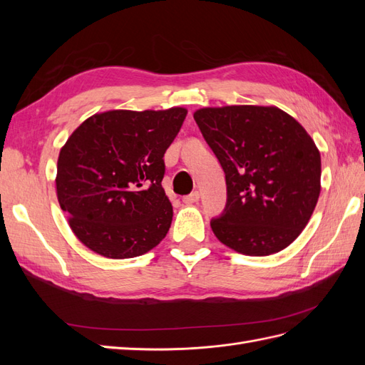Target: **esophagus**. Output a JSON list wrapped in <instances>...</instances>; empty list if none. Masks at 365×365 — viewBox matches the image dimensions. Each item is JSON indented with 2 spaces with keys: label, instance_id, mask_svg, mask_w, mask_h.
<instances>
[{
  "label": "esophagus",
  "instance_id": "1",
  "mask_svg": "<svg viewBox=\"0 0 365 365\" xmlns=\"http://www.w3.org/2000/svg\"><path fill=\"white\" fill-rule=\"evenodd\" d=\"M200 201V192H192L190 195H187L182 197V202L184 204H195Z\"/></svg>",
  "mask_w": 365,
  "mask_h": 365
}]
</instances>
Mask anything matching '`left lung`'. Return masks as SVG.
<instances>
[{"instance_id":"1","label":"left lung","mask_w":365,"mask_h":365,"mask_svg":"<svg viewBox=\"0 0 365 365\" xmlns=\"http://www.w3.org/2000/svg\"><path fill=\"white\" fill-rule=\"evenodd\" d=\"M193 118L225 172L227 207L210 225L228 248L269 256L300 236L322 192V157L275 106L201 108Z\"/></svg>"}]
</instances>
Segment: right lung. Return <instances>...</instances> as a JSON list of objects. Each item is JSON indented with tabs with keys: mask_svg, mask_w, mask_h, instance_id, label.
Masks as SVG:
<instances>
[{
	"mask_svg": "<svg viewBox=\"0 0 365 365\" xmlns=\"http://www.w3.org/2000/svg\"><path fill=\"white\" fill-rule=\"evenodd\" d=\"M185 108L113 109L76 128L58 158L56 195L74 236L108 259H132L168 235L173 208L161 181L164 153Z\"/></svg>",
	"mask_w": 365,
	"mask_h": 365,
	"instance_id": "obj_1",
	"label": "right lung"
}]
</instances>
